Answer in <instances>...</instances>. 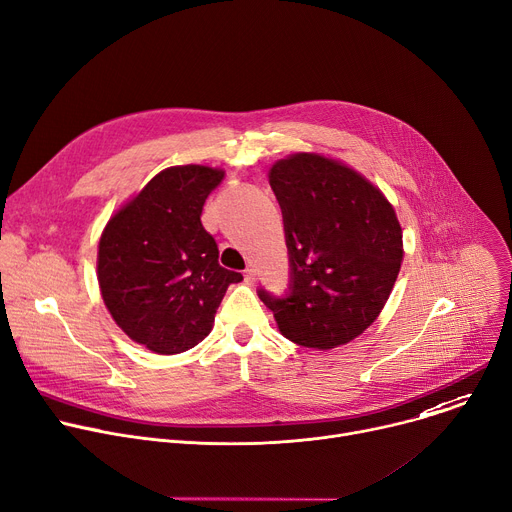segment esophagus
<instances>
[{
    "mask_svg": "<svg viewBox=\"0 0 512 512\" xmlns=\"http://www.w3.org/2000/svg\"><path fill=\"white\" fill-rule=\"evenodd\" d=\"M255 280H257V273H255V269H253V267H247V269H245V282H247L249 286H253V284H255Z\"/></svg>",
    "mask_w": 512,
    "mask_h": 512,
    "instance_id": "esophagus-1",
    "label": "esophagus"
}]
</instances>
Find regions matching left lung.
<instances>
[{"mask_svg":"<svg viewBox=\"0 0 512 512\" xmlns=\"http://www.w3.org/2000/svg\"><path fill=\"white\" fill-rule=\"evenodd\" d=\"M269 185L280 202L292 292L259 290L280 333L329 351L357 339L384 310L404 259L402 228L378 185L322 153L275 161Z\"/></svg>","mask_w":512,"mask_h":512,"instance_id":"obj_1","label":"left lung"}]
</instances>
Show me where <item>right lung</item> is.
<instances>
[{"mask_svg": "<svg viewBox=\"0 0 512 512\" xmlns=\"http://www.w3.org/2000/svg\"><path fill=\"white\" fill-rule=\"evenodd\" d=\"M222 177L210 165L167 167L102 230V300L124 335L153 353L175 355L204 341L226 288L243 282L218 263L216 241L200 220Z\"/></svg>", "mask_w": 512, "mask_h": 512, "instance_id": "1", "label": "right lung"}]
</instances>
